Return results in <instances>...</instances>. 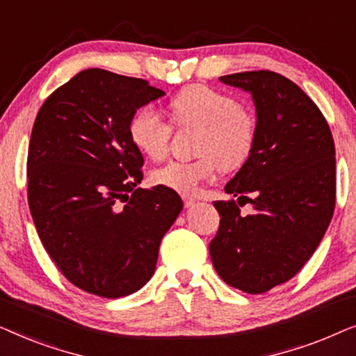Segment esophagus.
<instances>
[{
    "label": "esophagus",
    "mask_w": 356,
    "mask_h": 356,
    "mask_svg": "<svg viewBox=\"0 0 356 356\" xmlns=\"http://www.w3.org/2000/svg\"><path fill=\"white\" fill-rule=\"evenodd\" d=\"M183 202H184V207H191L193 204L196 202V199L191 197V196H186V194H184V196H183Z\"/></svg>",
    "instance_id": "obj_1"
}]
</instances>
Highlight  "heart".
Here are the masks:
<instances>
[{
    "label": "heart",
    "instance_id": "1",
    "mask_svg": "<svg viewBox=\"0 0 356 356\" xmlns=\"http://www.w3.org/2000/svg\"><path fill=\"white\" fill-rule=\"evenodd\" d=\"M172 120L178 128L197 129L194 154L189 162H168L152 173V183L179 194H194L201 183L223 172L241 168L254 150L257 116L236 97L216 87L193 84L170 100ZM173 124L145 105L129 121V139L134 147L152 160L168 152Z\"/></svg>",
    "mask_w": 356,
    "mask_h": 356
}]
</instances>
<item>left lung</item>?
Masks as SVG:
<instances>
[{
  "instance_id": "8db88e82",
  "label": "left lung",
  "mask_w": 356,
  "mask_h": 356,
  "mask_svg": "<svg viewBox=\"0 0 356 356\" xmlns=\"http://www.w3.org/2000/svg\"><path fill=\"white\" fill-rule=\"evenodd\" d=\"M251 92L257 139L250 160L216 201L220 225L209 245L212 264L230 286L259 295L296 275L319 246L335 209V145L318 105L274 71L220 77Z\"/></svg>"
}]
</instances>
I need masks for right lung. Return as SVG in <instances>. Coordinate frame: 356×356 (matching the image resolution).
<instances>
[{
    "label": "right lung",
    "mask_w": 356,
    "mask_h": 356,
    "mask_svg": "<svg viewBox=\"0 0 356 356\" xmlns=\"http://www.w3.org/2000/svg\"><path fill=\"white\" fill-rule=\"evenodd\" d=\"M163 94L144 79L90 67L37 113L29 207L48 256L87 293L120 298L143 289L183 209L177 191L138 188L144 157L129 139L136 110Z\"/></svg>",
    "instance_id": "1"
}]
</instances>
